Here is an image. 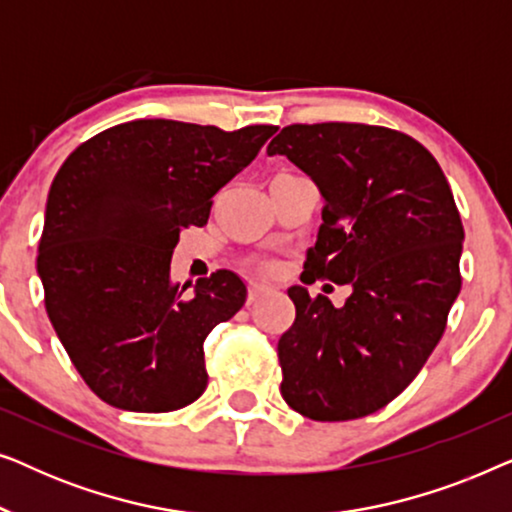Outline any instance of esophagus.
I'll return each instance as SVG.
<instances>
[{"label": "esophagus", "instance_id": "esophagus-1", "mask_svg": "<svg viewBox=\"0 0 512 512\" xmlns=\"http://www.w3.org/2000/svg\"><path fill=\"white\" fill-rule=\"evenodd\" d=\"M265 293H270V286H263V284H251L249 286V298H247V303L249 305H254L256 300H261Z\"/></svg>", "mask_w": 512, "mask_h": 512}]
</instances>
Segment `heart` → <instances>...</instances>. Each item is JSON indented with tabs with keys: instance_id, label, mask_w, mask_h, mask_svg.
I'll list each match as a JSON object with an SVG mask.
<instances>
[{
	"instance_id": "obj_1",
	"label": "heart",
	"mask_w": 512,
	"mask_h": 512,
	"mask_svg": "<svg viewBox=\"0 0 512 512\" xmlns=\"http://www.w3.org/2000/svg\"><path fill=\"white\" fill-rule=\"evenodd\" d=\"M263 268H265V270H270V265H263Z\"/></svg>"
}]
</instances>
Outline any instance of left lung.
Wrapping results in <instances>:
<instances>
[{
  "mask_svg": "<svg viewBox=\"0 0 512 512\" xmlns=\"http://www.w3.org/2000/svg\"><path fill=\"white\" fill-rule=\"evenodd\" d=\"M268 156L289 158L326 202L307 272L352 289L342 307L289 289L282 396L314 422L366 417L415 380L459 296L464 226L450 184L422 144L377 125H289Z\"/></svg>",
  "mask_w": 512,
  "mask_h": 512,
  "instance_id": "8db88e82",
  "label": "left lung"
}]
</instances>
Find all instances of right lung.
Segmentation results:
<instances>
[{"label":"right lung","mask_w":512,"mask_h":512,"mask_svg":"<svg viewBox=\"0 0 512 512\" xmlns=\"http://www.w3.org/2000/svg\"><path fill=\"white\" fill-rule=\"evenodd\" d=\"M275 132L142 118L88 139L55 174L37 272L62 347L104 403L170 412L202 396V345L247 284L230 270L174 284L172 254Z\"/></svg>","instance_id":"add662e5"}]
</instances>
